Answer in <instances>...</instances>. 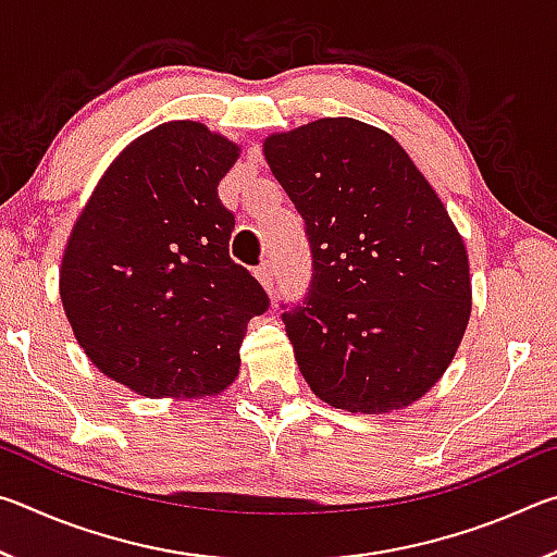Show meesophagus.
Listing matches in <instances>:
<instances>
[{
    "mask_svg": "<svg viewBox=\"0 0 557 557\" xmlns=\"http://www.w3.org/2000/svg\"><path fill=\"white\" fill-rule=\"evenodd\" d=\"M256 277L260 280V285L265 287L268 292H272V287H275V277H272V270H270L268 260H262L260 265L256 268Z\"/></svg>",
    "mask_w": 557,
    "mask_h": 557,
    "instance_id": "obj_1",
    "label": "esophagus"
}]
</instances>
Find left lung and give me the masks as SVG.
Here are the masks:
<instances>
[{"instance_id": "8db88e82", "label": "left lung", "mask_w": 557, "mask_h": 557, "mask_svg": "<svg viewBox=\"0 0 557 557\" xmlns=\"http://www.w3.org/2000/svg\"><path fill=\"white\" fill-rule=\"evenodd\" d=\"M312 252L305 299L282 305L301 375L348 412L405 408L455 356L471 312L465 240L383 129L324 117L265 139Z\"/></svg>"}]
</instances>
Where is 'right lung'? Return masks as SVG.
Returning a JSON list of instances; mask_svg holds the SVG:
<instances>
[{"instance_id":"add662e5","label":"right lung","mask_w":557,"mask_h":557,"mask_svg":"<svg viewBox=\"0 0 557 557\" xmlns=\"http://www.w3.org/2000/svg\"><path fill=\"white\" fill-rule=\"evenodd\" d=\"M238 147L201 122H166L110 164L61 265L65 317L90 361L149 398L233 383L260 282L231 258L219 184Z\"/></svg>"}]
</instances>
